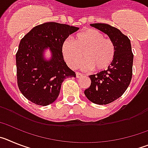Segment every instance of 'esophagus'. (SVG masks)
<instances>
[{
    "label": "esophagus",
    "instance_id": "esophagus-1",
    "mask_svg": "<svg viewBox=\"0 0 148 148\" xmlns=\"http://www.w3.org/2000/svg\"><path fill=\"white\" fill-rule=\"evenodd\" d=\"M75 75H76V78H80L83 76V75H82V73H78V72H76V73H75Z\"/></svg>",
    "mask_w": 148,
    "mask_h": 148
}]
</instances>
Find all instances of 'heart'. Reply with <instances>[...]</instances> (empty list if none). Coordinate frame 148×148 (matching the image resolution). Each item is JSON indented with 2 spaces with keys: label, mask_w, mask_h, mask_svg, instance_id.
<instances>
[{
  "label": "heart",
  "mask_w": 148,
  "mask_h": 148,
  "mask_svg": "<svg viewBox=\"0 0 148 148\" xmlns=\"http://www.w3.org/2000/svg\"><path fill=\"white\" fill-rule=\"evenodd\" d=\"M61 53L72 69L78 66L84 55L85 60L81 64L83 70L103 71L112 64L116 48L113 41L105 38L99 30L88 29L77 34L75 42L70 38L65 39L61 45Z\"/></svg>",
  "instance_id": "1"
}]
</instances>
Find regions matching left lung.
Masks as SVG:
<instances>
[{"mask_svg": "<svg viewBox=\"0 0 148 148\" xmlns=\"http://www.w3.org/2000/svg\"><path fill=\"white\" fill-rule=\"evenodd\" d=\"M92 27L107 34L115 45L116 55L107 70L90 75L91 84L84 91L94 104H108L121 97L131 82L133 54L130 39L119 29L107 23H92Z\"/></svg>", "mask_w": 148, "mask_h": 148, "instance_id": "left-lung-1", "label": "left lung"}]
</instances>
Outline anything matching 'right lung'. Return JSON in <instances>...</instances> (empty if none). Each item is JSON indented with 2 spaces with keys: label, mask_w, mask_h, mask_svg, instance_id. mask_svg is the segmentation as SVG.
<instances>
[{
  "label": "right lung",
  "mask_w": 148,
  "mask_h": 148,
  "mask_svg": "<svg viewBox=\"0 0 148 148\" xmlns=\"http://www.w3.org/2000/svg\"><path fill=\"white\" fill-rule=\"evenodd\" d=\"M78 27L47 22L32 28L21 39L16 53L17 80L23 96L37 105L54 102L59 95L62 82L75 77L61 53L63 41ZM49 49L50 60L44 57Z\"/></svg>",
  "instance_id": "1"
}]
</instances>
